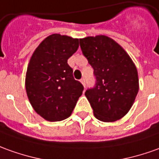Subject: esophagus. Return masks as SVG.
I'll use <instances>...</instances> for the list:
<instances>
[{"mask_svg":"<svg viewBox=\"0 0 159 159\" xmlns=\"http://www.w3.org/2000/svg\"><path fill=\"white\" fill-rule=\"evenodd\" d=\"M80 82L82 83V85L84 86V87H86V80L84 78H82L81 80H80Z\"/></svg>","mask_w":159,"mask_h":159,"instance_id":"1","label":"esophagus"}]
</instances>
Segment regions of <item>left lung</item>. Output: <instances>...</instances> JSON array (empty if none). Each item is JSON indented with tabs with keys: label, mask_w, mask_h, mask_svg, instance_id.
I'll list each match as a JSON object with an SVG mask.
<instances>
[{
	"label": "left lung",
	"mask_w": 159,
	"mask_h": 159,
	"mask_svg": "<svg viewBox=\"0 0 159 159\" xmlns=\"http://www.w3.org/2000/svg\"><path fill=\"white\" fill-rule=\"evenodd\" d=\"M83 55L93 68L95 84L85 93L94 116L103 122L123 118L139 92L135 65L117 42L105 35L80 40Z\"/></svg>",
	"instance_id": "1"
}]
</instances>
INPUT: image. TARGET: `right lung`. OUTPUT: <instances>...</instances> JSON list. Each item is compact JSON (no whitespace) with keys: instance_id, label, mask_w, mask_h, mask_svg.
Returning a JSON list of instances; mask_svg holds the SVG:
<instances>
[{"instance_id":"1","label":"right lung","mask_w":159,"mask_h":159,"mask_svg":"<svg viewBox=\"0 0 159 159\" xmlns=\"http://www.w3.org/2000/svg\"><path fill=\"white\" fill-rule=\"evenodd\" d=\"M78 48V39L54 34L46 38L32 55L26 76L27 97L34 111L48 121L70 117L84 90L67 64Z\"/></svg>"}]
</instances>
